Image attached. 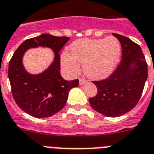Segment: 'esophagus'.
Here are the masks:
<instances>
[{"instance_id": "obj_1", "label": "esophagus", "mask_w": 154, "mask_h": 154, "mask_svg": "<svg viewBox=\"0 0 154 154\" xmlns=\"http://www.w3.org/2000/svg\"><path fill=\"white\" fill-rule=\"evenodd\" d=\"M87 80L84 78H80V85L82 86L84 84H87Z\"/></svg>"}]
</instances>
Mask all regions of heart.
I'll use <instances>...</instances> for the list:
<instances>
[{
  "label": "heart",
  "mask_w": 154,
  "mask_h": 154,
  "mask_svg": "<svg viewBox=\"0 0 154 154\" xmlns=\"http://www.w3.org/2000/svg\"><path fill=\"white\" fill-rule=\"evenodd\" d=\"M70 54L63 52L60 63L68 75H75L79 71L78 63H83L84 74L94 80L107 77L113 73L120 60L121 46L113 37L105 39L77 40L70 46Z\"/></svg>",
  "instance_id": "b5f03b06"
}]
</instances>
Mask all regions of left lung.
<instances>
[{
	"instance_id": "left-lung-1",
	"label": "left lung",
	"mask_w": 154,
	"mask_h": 154,
	"mask_svg": "<svg viewBox=\"0 0 154 154\" xmlns=\"http://www.w3.org/2000/svg\"><path fill=\"white\" fill-rule=\"evenodd\" d=\"M120 42L121 62L111 75L93 81L97 94L89 99L93 109L101 114L117 117L137 104L147 79V63L140 47L128 37L113 34Z\"/></svg>"
}]
</instances>
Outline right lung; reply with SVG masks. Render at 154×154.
I'll list each match as a JSON object with an SVG mask.
<instances>
[{"mask_svg": "<svg viewBox=\"0 0 154 154\" xmlns=\"http://www.w3.org/2000/svg\"><path fill=\"white\" fill-rule=\"evenodd\" d=\"M70 39L41 34L23 41L16 50L9 62L8 77L13 97L23 111L37 118L53 116L65 106L69 91L79 85V80H66L61 77L60 50ZM49 47L54 51L55 60L41 74H29L23 67V54L30 48Z\"/></svg>", "mask_w": 154, "mask_h": 154, "instance_id": "right-lung-1", "label": "right lung"}]
</instances>
